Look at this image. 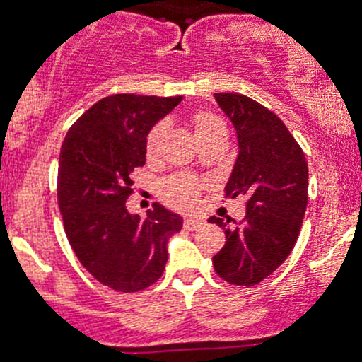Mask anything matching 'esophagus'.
Instances as JSON below:
<instances>
[{
  "mask_svg": "<svg viewBox=\"0 0 362 362\" xmlns=\"http://www.w3.org/2000/svg\"><path fill=\"white\" fill-rule=\"evenodd\" d=\"M202 225H204V221L198 218H185V221H184L185 230H197V228L202 227Z\"/></svg>",
  "mask_w": 362,
  "mask_h": 362,
  "instance_id": "34e87169",
  "label": "esophagus"
}]
</instances>
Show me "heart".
Instances as JSON below:
<instances>
[{"label":"heart","instance_id":"1","mask_svg":"<svg viewBox=\"0 0 362 362\" xmlns=\"http://www.w3.org/2000/svg\"><path fill=\"white\" fill-rule=\"evenodd\" d=\"M192 127H194V134H197L198 141H202L204 137H207L212 132L219 130V128H225V123L219 119L218 116L211 112H198L197 116L192 117ZM165 132V123H157L150 132H148L146 137V153L155 155L157 153L158 146H160V141L164 137ZM202 189V182L192 175H184L178 173L173 177L165 178L160 185L162 197L168 204H171L173 207L178 209H187L191 207L194 202H197L198 192Z\"/></svg>","mask_w":362,"mask_h":362}]
</instances>
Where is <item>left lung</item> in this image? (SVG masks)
Wrapping results in <instances>:
<instances>
[{
	"instance_id": "obj_1",
	"label": "left lung",
	"mask_w": 362,
	"mask_h": 362,
	"mask_svg": "<svg viewBox=\"0 0 362 362\" xmlns=\"http://www.w3.org/2000/svg\"><path fill=\"white\" fill-rule=\"evenodd\" d=\"M238 134L239 155L225 197H246L243 221L209 218L225 228V246L212 257L228 284L255 286L291 253L307 209L309 171L302 148L276 114L252 98L214 94Z\"/></svg>"
}]
</instances>
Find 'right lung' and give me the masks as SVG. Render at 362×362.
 I'll list each match as a JSON object with an SVG mask.
<instances>
[{
	"mask_svg": "<svg viewBox=\"0 0 362 362\" xmlns=\"http://www.w3.org/2000/svg\"><path fill=\"white\" fill-rule=\"evenodd\" d=\"M182 96L114 94L69 128L59 158L57 198L64 230L83 268L107 288L135 293L164 273L168 241L182 218L155 204L130 214L132 173L146 162V137Z\"/></svg>",
	"mask_w": 362,
	"mask_h": 362,
	"instance_id": "obj_1",
	"label": "right lung"
}]
</instances>
